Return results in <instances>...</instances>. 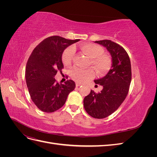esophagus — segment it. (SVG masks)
<instances>
[{
	"instance_id": "34e87169",
	"label": "esophagus",
	"mask_w": 157,
	"mask_h": 157,
	"mask_svg": "<svg viewBox=\"0 0 157 157\" xmlns=\"http://www.w3.org/2000/svg\"><path fill=\"white\" fill-rule=\"evenodd\" d=\"M80 85H82V84L78 83V82H77V83H76V86H77V87H78V86H80Z\"/></svg>"
}]
</instances>
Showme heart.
<instances>
[{
  "mask_svg": "<svg viewBox=\"0 0 157 157\" xmlns=\"http://www.w3.org/2000/svg\"><path fill=\"white\" fill-rule=\"evenodd\" d=\"M80 49L90 58V63L96 69L98 73L103 75L107 73L111 67V59L110 56L103 53L101 46L96 44L84 43L80 46ZM75 55V49L73 46L66 48L61 56L62 62L65 65H70L72 63ZM95 75L94 70L90 67L82 69L75 67L71 71V77L75 81L83 82L86 80L93 77Z\"/></svg>",
  "mask_w": 157,
  "mask_h": 157,
  "instance_id": "1",
  "label": "heart"
}]
</instances>
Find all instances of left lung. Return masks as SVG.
<instances>
[{"label":"left lung","instance_id":"1","mask_svg":"<svg viewBox=\"0 0 157 157\" xmlns=\"http://www.w3.org/2000/svg\"><path fill=\"white\" fill-rule=\"evenodd\" d=\"M105 47L112 57V67L105 77L94 80L103 86L101 92L91 90L84 99V107L93 118H104L111 115L124 101L132 80L130 59L123 47L110 40L96 41Z\"/></svg>","mask_w":157,"mask_h":157}]
</instances>
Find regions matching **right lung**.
I'll return each instance as SVG.
<instances>
[{
	"label": "right lung",
	"mask_w": 157,
	"mask_h": 157,
	"mask_svg": "<svg viewBox=\"0 0 157 157\" xmlns=\"http://www.w3.org/2000/svg\"><path fill=\"white\" fill-rule=\"evenodd\" d=\"M79 40L52 36L33 50L26 65L25 80L32 101L40 111L53 113L58 110L75 88L73 80L59 84L54 77L58 71L62 72L61 56L64 50Z\"/></svg>",
	"instance_id": "1"
}]
</instances>
